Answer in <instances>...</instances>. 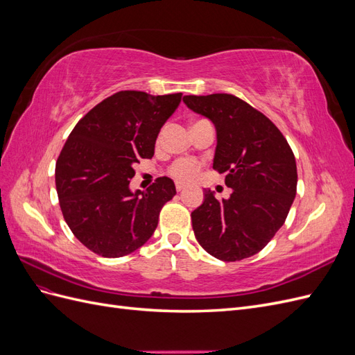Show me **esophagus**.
Masks as SVG:
<instances>
[{"label":"esophagus","mask_w":355,"mask_h":355,"mask_svg":"<svg viewBox=\"0 0 355 355\" xmlns=\"http://www.w3.org/2000/svg\"><path fill=\"white\" fill-rule=\"evenodd\" d=\"M187 188V185L185 184H182V182H176V189L180 192V191H184Z\"/></svg>","instance_id":"esophagus-1"}]
</instances>
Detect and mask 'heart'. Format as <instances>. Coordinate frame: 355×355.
Returning <instances> with one entry per match:
<instances>
[{"label":"heart","instance_id":"heart-1","mask_svg":"<svg viewBox=\"0 0 355 355\" xmlns=\"http://www.w3.org/2000/svg\"><path fill=\"white\" fill-rule=\"evenodd\" d=\"M201 164L197 159L180 158L171 163L167 168V173L179 182H192L200 175Z\"/></svg>","mask_w":355,"mask_h":355}]
</instances>
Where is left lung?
<instances>
[{"instance_id": "1", "label": "left lung", "mask_w": 355, "mask_h": 355, "mask_svg": "<svg viewBox=\"0 0 355 355\" xmlns=\"http://www.w3.org/2000/svg\"><path fill=\"white\" fill-rule=\"evenodd\" d=\"M194 112L210 118L218 132L213 168L232 188L228 200L204 191L191 213L192 230L207 253L225 262L261 252L283 227L296 196L292 148L278 127L234 94L184 96Z\"/></svg>"}]
</instances>
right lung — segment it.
Masks as SVG:
<instances>
[{"instance_id":"obj_1","label":"right lung","mask_w":355,"mask_h":355,"mask_svg":"<svg viewBox=\"0 0 355 355\" xmlns=\"http://www.w3.org/2000/svg\"><path fill=\"white\" fill-rule=\"evenodd\" d=\"M180 99L182 93L116 92L85 114L67 139L55 171L60 210L93 253L121 257L139 249L154 234L161 209L176 196L166 176L135 194L128 184L135 164L153 158L159 128Z\"/></svg>"}]
</instances>
